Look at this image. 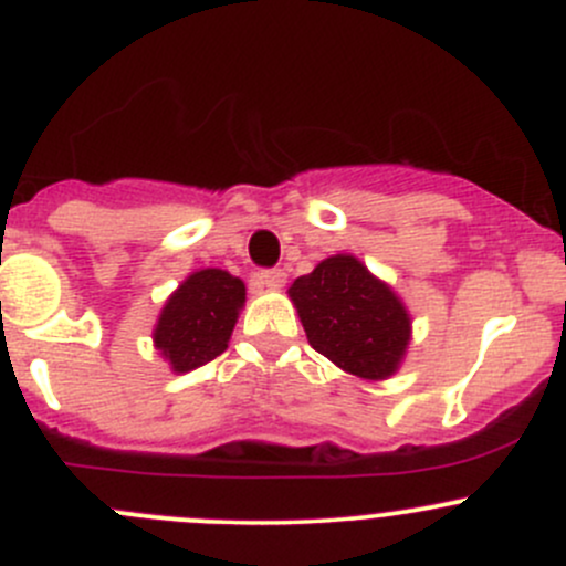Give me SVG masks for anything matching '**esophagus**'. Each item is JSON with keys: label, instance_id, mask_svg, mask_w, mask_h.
<instances>
[{"label": "esophagus", "instance_id": "34e87169", "mask_svg": "<svg viewBox=\"0 0 566 566\" xmlns=\"http://www.w3.org/2000/svg\"><path fill=\"white\" fill-rule=\"evenodd\" d=\"M254 282L260 284V287L276 290V287H282L284 282H287V273H284L282 268H271V271H256Z\"/></svg>", "mask_w": 566, "mask_h": 566}]
</instances>
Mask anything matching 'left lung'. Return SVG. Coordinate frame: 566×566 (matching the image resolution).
<instances>
[{"label": "left lung", "mask_w": 566, "mask_h": 566, "mask_svg": "<svg viewBox=\"0 0 566 566\" xmlns=\"http://www.w3.org/2000/svg\"><path fill=\"white\" fill-rule=\"evenodd\" d=\"M306 339L342 373L386 380L408 353L413 319L391 284L358 256L334 254L290 284Z\"/></svg>", "instance_id": "1"}]
</instances>
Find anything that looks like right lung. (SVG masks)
Instances as JSON below:
<instances>
[{
	"mask_svg": "<svg viewBox=\"0 0 566 566\" xmlns=\"http://www.w3.org/2000/svg\"><path fill=\"white\" fill-rule=\"evenodd\" d=\"M247 304V284L221 268L193 271L167 298L153 345L175 375L213 361L230 345L232 328Z\"/></svg>",
	"mask_w": 566,
	"mask_h": 566,
	"instance_id": "1",
	"label": "right lung"
}]
</instances>
